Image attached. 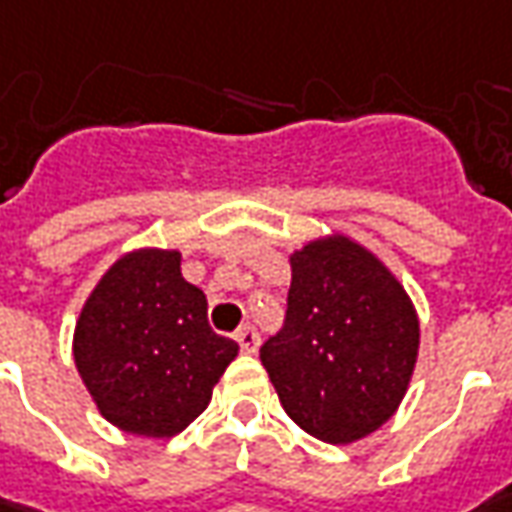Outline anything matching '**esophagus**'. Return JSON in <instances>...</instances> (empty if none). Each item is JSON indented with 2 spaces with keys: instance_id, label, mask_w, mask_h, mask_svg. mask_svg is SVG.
I'll use <instances>...</instances> for the list:
<instances>
[{
  "instance_id": "esophagus-1",
  "label": "esophagus",
  "mask_w": 512,
  "mask_h": 512,
  "mask_svg": "<svg viewBox=\"0 0 512 512\" xmlns=\"http://www.w3.org/2000/svg\"><path fill=\"white\" fill-rule=\"evenodd\" d=\"M235 340H238L240 351L243 354H255L257 348H260V334H257L255 326H243L235 331Z\"/></svg>"
}]
</instances>
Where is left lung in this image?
<instances>
[{
  "mask_svg": "<svg viewBox=\"0 0 512 512\" xmlns=\"http://www.w3.org/2000/svg\"><path fill=\"white\" fill-rule=\"evenodd\" d=\"M416 351L408 294L360 243L334 235L291 255L286 320L260 362L303 431L331 445L377 431L408 391Z\"/></svg>",
  "mask_w": 512,
  "mask_h": 512,
  "instance_id": "8db88e82",
  "label": "left lung"
}]
</instances>
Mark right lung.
I'll list each match as a JSON object with an SVG mask.
<instances>
[{"mask_svg": "<svg viewBox=\"0 0 512 512\" xmlns=\"http://www.w3.org/2000/svg\"><path fill=\"white\" fill-rule=\"evenodd\" d=\"M73 357L107 422L164 439L203 414L238 343L212 331L206 297L181 277L178 252L138 249L84 303Z\"/></svg>", "mask_w": 512, "mask_h": 512, "instance_id": "1", "label": "right lung"}]
</instances>
